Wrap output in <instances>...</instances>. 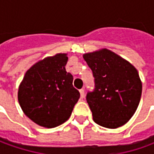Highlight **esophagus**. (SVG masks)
Wrapping results in <instances>:
<instances>
[{"instance_id":"esophagus-1","label":"esophagus","mask_w":154,"mask_h":154,"mask_svg":"<svg viewBox=\"0 0 154 154\" xmlns=\"http://www.w3.org/2000/svg\"><path fill=\"white\" fill-rule=\"evenodd\" d=\"M79 92H80V96H81V98H83V97H84V94H85L84 89H83V88L80 89V90H79Z\"/></svg>"}]
</instances>
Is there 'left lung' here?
<instances>
[{
  "instance_id": "8db88e82",
  "label": "left lung",
  "mask_w": 154,
  "mask_h": 154,
  "mask_svg": "<svg viewBox=\"0 0 154 154\" xmlns=\"http://www.w3.org/2000/svg\"><path fill=\"white\" fill-rule=\"evenodd\" d=\"M83 59L94 77V89L86 96L94 121L108 129L125 125L135 112L141 96L137 70L106 48L85 54Z\"/></svg>"
}]
</instances>
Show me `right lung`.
Returning <instances> with one entry per match:
<instances>
[{
	"label": "right lung",
	"mask_w": 154,
	"mask_h": 154,
	"mask_svg": "<svg viewBox=\"0 0 154 154\" xmlns=\"http://www.w3.org/2000/svg\"><path fill=\"white\" fill-rule=\"evenodd\" d=\"M66 54H57L36 62L24 75L18 100L24 113L36 125L54 128L70 118L80 93L66 71Z\"/></svg>",
	"instance_id": "1"
}]
</instances>
